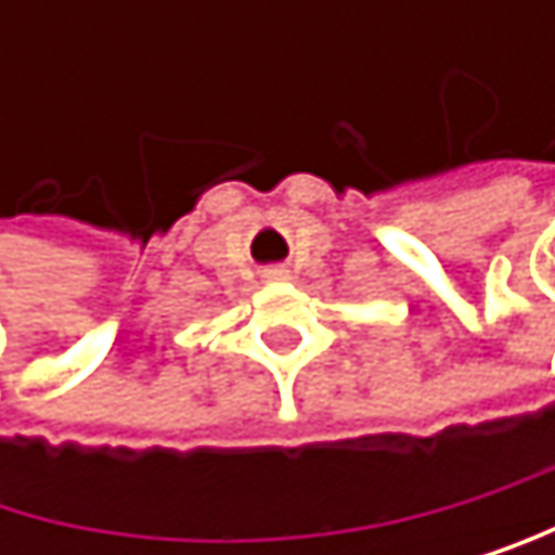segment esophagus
<instances>
[{"mask_svg":"<svg viewBox=\"0 0 555 555\" xmlns=\"http://www.w3.org/2000/svg\"><path fill=\"white\" fill-rule=\"evenodd\" d=\"M266 280H275V283L286 280V269H269V272H266Z\"/></svg>","mask_w":555,"mask_h":555,"instance_id":"1","label":"esophagus"}]
</instances>
